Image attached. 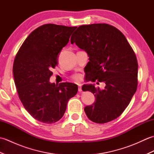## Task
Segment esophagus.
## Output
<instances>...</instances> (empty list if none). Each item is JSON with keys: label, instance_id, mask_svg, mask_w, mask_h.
I'll return each mask as SVG.
<instances>
[{"label": "esophagus", "instance_id": "1", "mask_svg": "<svg viewBox=\"0 0 154 154\" xmlns=\"http://www.w3.org/2000/svg\"><path fill=\"white\" fill-rule=\"evenodd\" d=\"M78 91H79V92H81V91H82V89H81V85H79V87H78Z\"/></svg>", "mask_w": 154, "mask_h": 154}]
</instances>
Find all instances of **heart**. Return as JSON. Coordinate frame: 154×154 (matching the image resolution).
I'll use <instances>...</instances> for the list:
<instances>
[{
    "instance_id": "obj_1",
    "label": "heart",
    "mask_w": 154,
    "mask_h": 154,
    "mask_svg": "<svg viewBox=\"0 0 154 154\" xmlns=\"http://www.w3.org/2000/svg\"><path fill=\"white\" fill-rule=\"evenodd\" d=\"M72 78H73V79L75 80V81L79 82V81H80L81 79H82V76H81V75L79 73H75L72 76Z\"/></svg>"
}]
</instances>
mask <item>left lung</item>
<instances>
[{"instance_id": "1", "label": "left lung", "mask_w": 154, "mask_h": 154, "mask_svg": "<svg viewBox=\"0 0 154 154\" xmlns=\"http://www.w3.org/2000/svg\"><path fill=\"white\" fill-rule=\"evenodd\" d=\"M72 35L71 44L75 43L89 57L88 81L106 85L103 90L91 84L83 86V91H91L96 99L85 107V112L98 124L116 119L137 89L138 66L134 51L122 32L107 24L80 26Z\"/></svg>"}]
</instances>
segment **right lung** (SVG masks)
<instances>
[{
	"mask_svg": "<svg viewBox=\"0 0 154 154\" xmlns=\"http://www.w3.org/2000/svg\"><path fill=\"white\" fill-rule=\"evenodd\" d=\"M76 28L42 25L31 32L15 57L13 76L19 99L28 113L41 122L53 124L60 120L68 100L77 93L75 84L50 82L58 54Z\"/></svg>",
	"mask_w": 154,
	"mask_h": 154,
	"instance_id": "1",
	"label": "right lung"
}]
</instances>
